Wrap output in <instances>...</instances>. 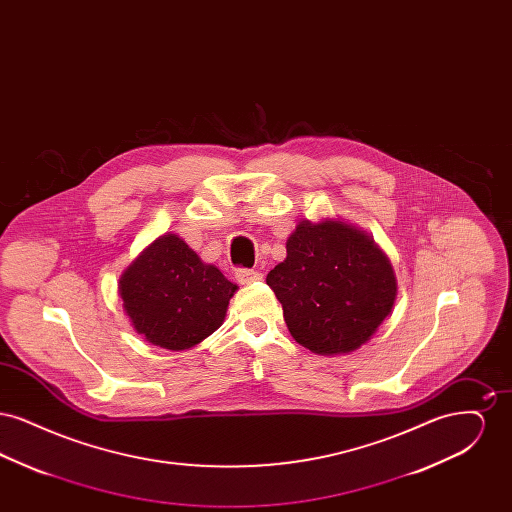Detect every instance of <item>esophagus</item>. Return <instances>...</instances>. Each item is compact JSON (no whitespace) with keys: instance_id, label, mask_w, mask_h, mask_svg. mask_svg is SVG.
Wrapping results in <instances>:
<instances>
[{"instance_id":"esophagus-1","label":"esophagus","mask_w":512,"mask_h":512,"mask_svg":"<svg viewBox=\"0 0 512 512\" xmlns=\"http://www.w3.org/2000/svg\"><path fill=\"white\" fill-rule=\"evenodd\" d=\"M263 276H261V272H257V270H253V268H238L236 270V280L240 282V284H253V282H257V280H261Z\"/></svg>"}]
</instances>
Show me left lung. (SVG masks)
<instances>
[{
  "label": "left lung",
  "instance_id": "8db88e82",
  "mask_svg": "<svg viewBox=\"0 0 512 512\" xmlns=\"http://www.w3.org/2000/svg\"><path fill=\"white\" fill-rule=\"evenodd\" d=\"M286 251L267 284L293 340L318 355H340L376 334L391 313L397 282L370 236L340 220H301Z\"/></svg>",
  "mask_w": 512,
  "mask_h": 512
}]
</instances>
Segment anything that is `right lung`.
<instances>
[{
  "label": "right lung",
  "mask_w": 512,
  "mask_h": 512,
  "mask_svg": "<svg viewBox=\"0 0 512 512\" xmlns=\"http://www.w3.org/2000/svg\"><path fill=\"white\" fill-rule=\"evenodd\" d=\"M236 290L219 268L205 265L174 234L147 245L119 280L122 307L134 330L172 351L190 349L220 328Z\"/></svg>",
  "instance_id": "right-lung-1"
}]
</instances>
